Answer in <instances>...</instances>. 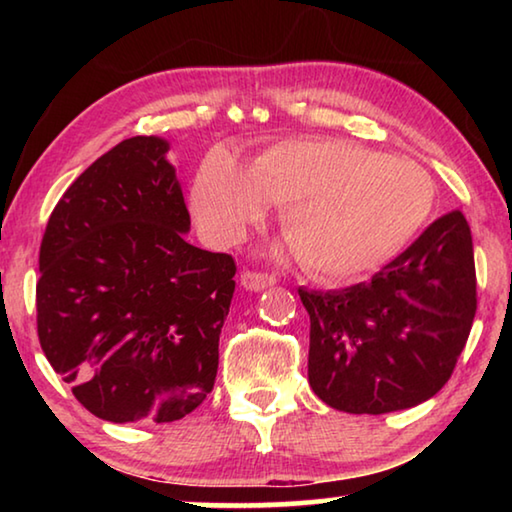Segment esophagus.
<instances>
[{
    "mask_svg": "<svg viewBox=\"0 0 512 512\" xmlns=\"http://www.w3.org/2000/svg\"><path fill=\"white\" fill-rule=\"evenodd\" d=\"M275 277L268 273H257V271H246L241 275V287L246 291H264L268 287H273Z\"/></svg>",
    "mask_w": 512,
    "mask_h": 512,
    "instance_id": "esophagus-1",
    "label": "esophagus"
}]
</instances>
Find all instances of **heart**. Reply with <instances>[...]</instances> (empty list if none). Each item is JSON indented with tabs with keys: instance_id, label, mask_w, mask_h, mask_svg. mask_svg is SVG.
Wrapping results in <instances>:
<instances>
[{
	"instance_id": "b5f03b06",
	"label": "heart",
	"mask_w": 512,
	"mask_h": 512,
	"mask_svg": "<svg viewBox=\"0 0 512 512\" xmlns=\"http://www.w3.org/2000/svg\"><path fill=\"white\" fill-rule=\"evenodd\" d=\"M280 205V223L307 273L341 284L400 253L427 221L433 183L420 164L343 137L273 144L246 171L214 151L192 183V212L210 239L232 244Z\"/></svg>"
}]
</instances>
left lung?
<instances>
[{
  "instance_id": "obj_1",
  "label": "left lung",
  "mask_w": 512,
  "mask_h": 512,
  "mask_svg": "<svg viewBox=\"0 0 512 512\" xmlns=\"http://www.w3.org/2000/svg\"><path fill=\"white\" fill-rule=\"evenodd\" d=\"M298 296L309 384L327 406L381 415L427 402L452 377L476 314L472 232L454 210L370 282Z\"/></svg>"
}]
</instances>
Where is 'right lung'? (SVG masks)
Listing matches in <instances>:
<instances>
[{
	"label": "right lung",
	"instance_id": "1",
	"mask_svg": "<svg viewBox=\"0 0 512 512\" xmlns=\"http://www.w3.org/2000/svg\"><path fill=\"white\" fill-rule=\"evenodd\" d=\"M169 142L103 153L49 216L36 287L42 352L108 422H173L214 388L237 266L187 244Z\"/></svg>",
	"mask_w": 512,
	"mask_h": 512
}]
</instances>
